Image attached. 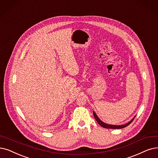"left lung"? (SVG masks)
Wrapping results in <instances>:
<instances>
[{
	"label": "left lung",
	"mask_w": 158,
	"mask_h": 158,
	"mask_svg": "<svg viewBox=\"0 0 158 158\" xmlns=\"http://www.w3.org/2000/svg\"><path fill=\"white\" fill-rule=\"evenodd\" d=\"M93 115H94V118H95V119H96V121H97V123H98L101 126V127H102L103 128H110V129H121V128H123L127 127H128V126L130 123H131V122L133 121H134V118L133 119H131V121H130L129 123H127V124H124V125L117 126V125L107 124H106V123H103L102 121H101L99 119V118L97 117V115H96V113H94V111H93Z\"/></svg>",
	"instance_id": "obj_1"
}]
</instances>
